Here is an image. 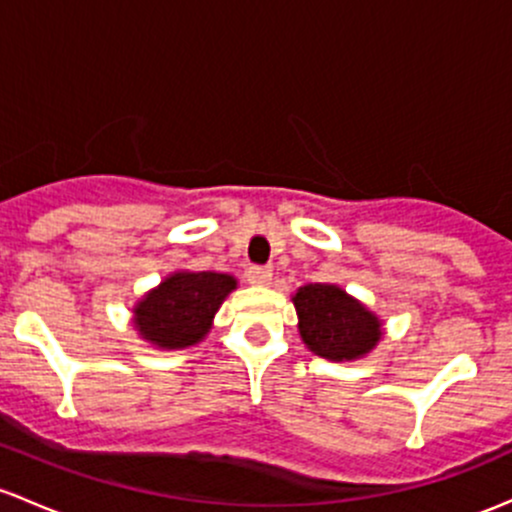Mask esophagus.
Here are the masks:
<instances>
[{
  "label": "esophagus",
  "instance_id": "esophagus-1",
  "mask_svg": "<svg viewBox=\"0 0 512 512\" xmlns=\"http://www.w3.org/2000/svg\"><path fill=\"white\" fill-rule=\"evenodd\" d=\"M247 282L255 284V287H267L272 282V270L270 267H247L245 272Z\"/></svg>",
  "mask_w": 512,
  "mask_h": 512
}]
</instances>
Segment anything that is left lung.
<instances>
[{
	"mask_svg": "<svg viewBox=\"0 0 512 512\" xmlns=\"http://www.w3.org/2000/svg\"><path fill=\"white\" fill-rule=\"evenodd\" d=\"M301 341L328 360H355L383 338L378 316L336 284H306L292 297Z\"/></svg>",
	"mask_w": 512,
	"mask_h": 512,
	"instance_id": "1",
	"label": "left lung"
}]
</instances>
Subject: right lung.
Returning <instances> with one entry per match:
<instances>
[{
  "instance_id": "add662e5",
  "label": "right lung",
  "mask_w": 512,
  "mask_h": 512,
  "mask_svg": "<svg viewBox=\"0 0 512 512\" xmlns=\"http://www.w3.org/2000/svg\"><path fill=\"white\" fill-rule=\"evenodd\" d=\"M238 287L233 274L174 272L134 306V328L164 351L196 346L211 331L215 311Z\"/></svg>"
}]
</instances>
